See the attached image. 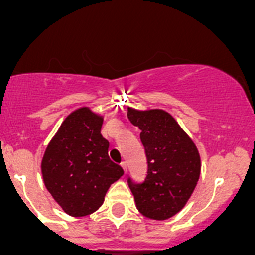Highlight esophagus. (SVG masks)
Wrapping results in <instances>:
<instances>
[{"mask_svg": "<svg viewBox=\"0 0 255 255\" xmlns=\"http://www.w3.org/2000/svg\"><path fill=\"white\" fill-rule=\"evenodd\" d=\"M121 166L123 168V171H125V174L127 173V163H126V161H122V163H121Z\"/></svg>", "mask_w": 255, "mask_h": 255, "instance_id": "34e87169", "label": "esophagus"}]
</instances>
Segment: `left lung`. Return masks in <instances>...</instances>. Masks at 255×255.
Instances as JSON below:
<instances>
[{
  "mask_svg": "<svg viewBox=\"0 0 255 255\" xmlns=\"http://www.w3.org/2000/svg\"><path fill=\"white\" fill-rule=\"evenodd\" d=\"M127 116L142 130L148 161L143 182L135 184L128 177L135 206L151 220H168L186 205L196 187L201 171L199 150L170 113L128 107Z\"/></svg>",
  "mask_w": 255,
  "mask_h": 255,
  "instance_id": "obj_1",
  "label": "left lung"
}]
</instances>
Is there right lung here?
<instances>
[{"mask_svg": "<svg viewBox=\"0 0 255 255\" xmlns=\"http://www.w3.org/2000/svg\"><path fill=\"white\" fill-rule=\"evenodd\" d=\"M104 118L89 107L71 112L45 149L44 185L64 212L82 217L104 204L105 195L123 175L109 156V140L101 134Z\"/></svg>", "mask_w": 255, "mask_h": 255, "instance_id": "right-lung-1", "label": "right lung"}]
</instances>
